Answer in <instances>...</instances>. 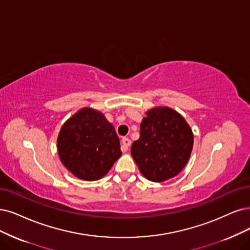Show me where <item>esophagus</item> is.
Masks as SVG:
<instances>
[{
	"mask_svg": "<svg viewBox=\"0 0 250 250\" xmlns=\"http://www.w3.org/2000/svg\"><path fill=\"white\" fill-rule=\"evenodd\" d=\"M131 140L128 139V138H126V137H124L123 139H122V151L123 152H126L127 151V148H128V146L131 145Z\"/></svg>",
	"mask_w": 250,
	"mask_h": 250,
	"instance_id": "34e87169",
	"label": "esophagus"
}]
</instances>
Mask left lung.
<instances>
[{"label":"left lung","instance_id":"1","mask_svg":"<svg viewBox=\"0 0 250 250\" xmlns=\"http://www.w3.org/2000/svg\"><path fill=\"white\" fill-rule=\"evenodd\" d=\"M145 114L140 138L132 144L131 153L145 178L166 181L188 164L193 134L187 120L169 107H154Z\"/></svg>","mask_w":250,"mask_h":250}]
</instances>
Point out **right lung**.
<instances>
[{
  "label": "right lung",
  "mask_w": 250,
  "mask_h": 250,
  "mask_svg": "<svg viewBox=\"0 0 250 250\" xmlns=\"http://www.w3.org/2000/svg\"><path fill=\"white\" fill-rule=\"evenodd\" d=\"M61 162L74 176L95 181L120 158L119 138L103 113L82 108L64 123L58 137Z\"/></svg>",
  "instance_id": "add662e5"
}]
</instances>
